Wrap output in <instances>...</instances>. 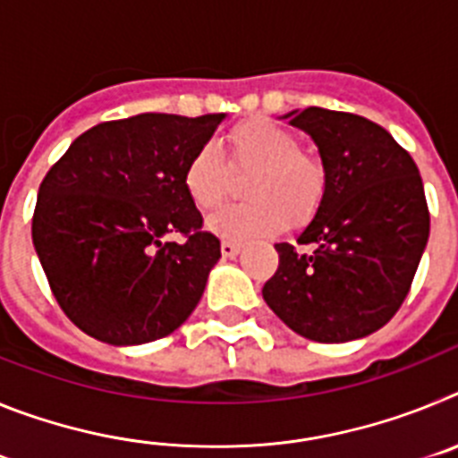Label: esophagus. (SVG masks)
I'll list each match as a JSON object with an SVG mask.
<instances>
[{
  "label": "esophagus",
  "instance_id": "obj_1",
  "mask_svg": "<svg viewBox=\"0 0 458 458\" xmlns=\"http://www.w3.org/2000/svg\"><path fill=\"white\" fill-rule=\"evenodd\" d=\"M222 257H236L238 252H241V242L236 241H222Z\"/></svg>",
  "mask_w": 458,
  "mask_h": 458
}]
</instances>
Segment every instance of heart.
Returning a JSON list of instances; mask_svg holds the SVG:
<instances>
[{"label":"heart","instance_id":"heart-1","mask_svg":"<svg viewBox=\"0 0 458 458\" xmlns=\"http://www.w3.org/2000/svg\"><path fill=\"white\" fill-rule=\"evenodd\" d=\"M229 166L213 144L190 157L183 183L190 199L204 213L220 208L233 190L234 174H250L245 204L225 208L210 220V229L226 238L268 236L286 220H310L327 192V165L318 151L302 147L291 128L273 119H248L226 135Z\"/></svg>","mask_w":458,"mask_h":458}]
</instances>
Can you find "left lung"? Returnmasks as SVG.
Here are the masks:
<instances>
[{
  "label": "left lung",
  "instance_id": "obj_1",
  "mask_svg": "<svg viewBox=\"0 0 458 458\" xmlns=\"http://www.w3.org/2000/svg\"><path fill=\"white\" fill-rule=\"evenodd\" d=\"M327 165V192L295 245L277 242L279 266L264 301L293 333L339 344L394 317L428 241L420 169L394 137L365 116L307 107L291 112Z\"/></svg>",
  "mask_w": 458,
  "mask_h": 458
}]
</instances>
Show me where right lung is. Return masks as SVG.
Here are the masks:
<instances>
[{"label":"right lung","instance_id":"1","mask_svg":"<svg viewBox=\"0 0 458 458\" xmlns=\"http://www.w3.org/2000/svg\"><path fill=\"white\" fill-rule=\"evenodd\" d=\"M222 119L147 112L105 121L46 174L31 238L56 302L82 333L135 346L192 314L220 241L204 232L183 174Z\"/></svg>","mask_w":458,"mask_h":458}]
</instances>
